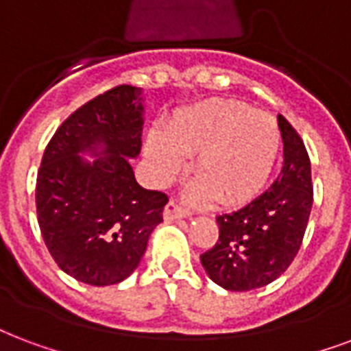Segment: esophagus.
Instances as JSON below:
<instances>
[{"label": "esophagus", "instance_id": "esophagus-1", "mask_svg": "<svg viewBox=\"0 0 351 351\" xmlns=\"http://www.w3.org/2000/svg\"><path fill=\"white\" fill-rule=\"evenodd\" d=\"M189 212L186 208H182L176 201H169L165 210H163V217L167 221H173V219H182V217H188Z\"/></svg>", "mask_w": 351, "mask_h": 351}]
</instances>
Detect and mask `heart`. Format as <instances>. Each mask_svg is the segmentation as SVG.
Returning a JSON list of instances; mask_svg holds the SVG:
<instances>
[{
  "instance_id": "b5f03b06",
  "label": "heart",
  "mask_w": 351,
  "mask_h": 351,
  "mask_svg": "<svg viewBox=\"0 0 351 351\" xmlns=\"http://www.w3.org/2000/svg\"><path fill=\"white\" fill-rule=\"evenodd\" d=\"M281 149L275 119L247 104L206 100L184 108L167 124L152 130L145 156L160 182L175 178L195 156L193 173L201 182L191 191L195 202L217 197L221 204H238L264 188Z\"/></svg>"
}]
</instances>
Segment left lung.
I'll return each instance as SVG.
<instances>
[{
    "instance_id": "8db88e82",
    "label": "left lung",
    "mask_w": 351,
    "mask_h": 351,
    "mask_svg": "<svg viewBox=\"0 0 351 351\" xmlns=\"http://www.w3.org/2000/svg\"><path fill=\"white\" fill-rule=\"evenodd\" d=\"M282 169L264 193L245 206L215 217L219 240L201 255L215 285L247 292L266 287L287 271L298 255L313 208V180L307 149L282 115Z\"/></svg>"
}]
</instances>
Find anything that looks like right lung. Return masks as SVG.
<instances>
[{"mask_svg":"<svg viewBox=\"0 0 351 351\" xmlns=\"http://www.w3.org/2000/svg\"><path fill=\"white\" fill-rule=\"evenodd\" d=\"M143 90L119 85L83 104L44 150L37 215L44 243L64 274L93 287L124 281L163 221L167 195L137 184ZM98 155L93 162L80 154Z\"/></svg>","mask_w":351,"mask_h":351,"instance_id":"obj_1","label":"right lung"}]
</instances>
